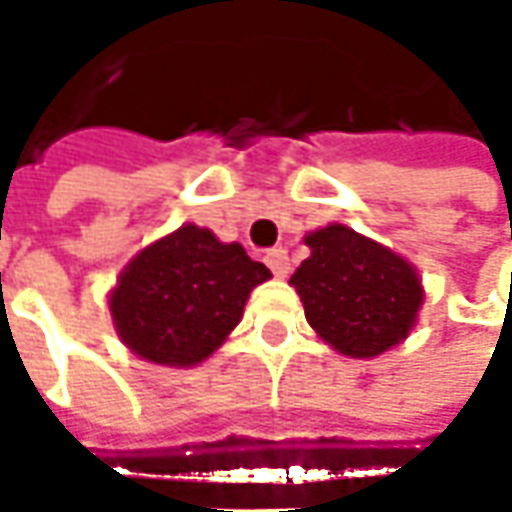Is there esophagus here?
I'll use <instances>...</instances> for the list:
<instances>
[{
  "label": "esophagus",
  "instance_id": "1",
  "mask_svg": "<svg viewBox=\"0 0 512 512\" xmlns=\"http://www.w3.org/2000/svg\"><path fill=\"white\" fill-rule=\"evenodd\" d=\"M266 263H269V269L275 272V278H287V275H290V255H287L284 249H272V252L266 255Z\"/></svg>",
  "mask_w": 512,
  "mask_h": 512
}]
</instances>
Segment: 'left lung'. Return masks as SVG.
Wrapping results in <instances>:
<instances>
[{"label":"left lung","instance_id":"left-lung-1","mask_svg":"<svg viewBox=\"0 0 512 512\" xmlns=\"http://www.w3.org/2000/svg\"><path fill=\"white\" fill-rule=\"evenodd\" d=\"M304 243L310 257L290 284L310 328L331 349L372 360L407 340L425 304L422 278L407 257L340 222L307 231Z\"/></svg>","mask_w":512,"mask_h":512}]
</instances>
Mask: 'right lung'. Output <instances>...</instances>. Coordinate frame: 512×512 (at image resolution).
Segmentation results:
<instances>
[{"instance_id":"1","label":"right lung","mask_w":512,"mask_h":512,"mask_svg":"<svg viewBox=\"0 0 512 512\" xmlns=\"http://www.w3.org/2000/svg\"><path fill=\"white\" fill-rule=\"evenodd\" d=\"M272 272L240 243L184 222L140 249L119 272L108 307L122 346L155 366L190 369L208 360L243 319Z\"/></svg>"}]
</instances>
